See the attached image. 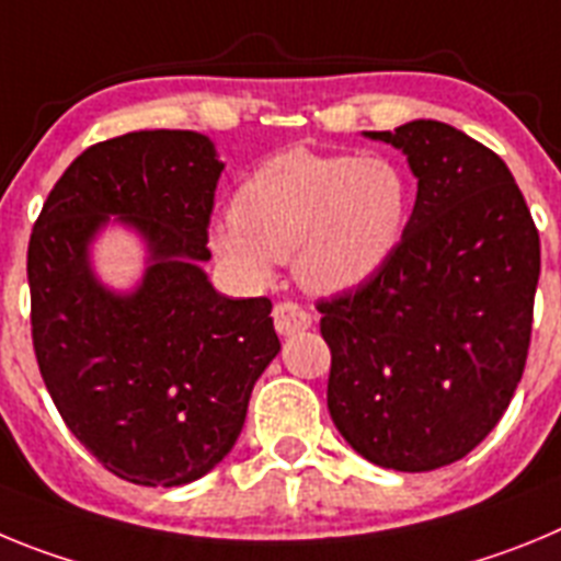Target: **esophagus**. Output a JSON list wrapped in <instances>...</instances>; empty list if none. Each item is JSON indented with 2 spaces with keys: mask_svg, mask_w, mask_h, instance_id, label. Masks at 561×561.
I'll list each match as a JSON object with an SVG mask.
<instances>
[{
  "mask_svg": "<svg viewBox=\"0 0 561 561\" xmlns=\"http://www.w3.org/2000/svg\"><path fill=\"white\" fill-rule=\"evenodd\" d=\"M275 331L280 336L297 334V331H306L311 325V314L304 309V306L291 304V300H284V304H277L275 311Z\"/></svg>",
  "mask_w": 561,
  "mask_h": 561,
  "instance_id": "34e87169",
  "label": "esophagus"
}]
</instances>
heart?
Wrapping results in <instances>:
<instances>
[{"label": "heart", "instance_id": "1", "mask_svg": "<svg viewBox=\"0 0 561 561\" xmlns=\"http://www.w3.org/2000/svg\"><path fill=\"white\" fill-rule=\"evenodd\" d=\"M410 205L408 173L388 157L289 148L238 185L232 221L210 232V247L244 284L266 286L275 261L291 257L306 289L340 295L388 264Z\"/></svg>", "mask_w": 561, "mask_h": 561}]
</instances>
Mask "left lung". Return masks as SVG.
Listing matches in <instances>:
<instances>
[{
  "mask_svg": "<svg viewBox=\"0 0 561 561\" xmlns=\"http://www.w3.org/2000/svg\"><path fill=\"white\" fill-rule=\"evenodd\" d=\"M365 137L408 157L419 193L388 264L317 304L329 413L370 463L430 472L472 453L523 379L539 232L508 165L469 134L413 121Z\"/></svg>",
  "mask_w": 561,
  "mask_h": 561,
  "instance_id": "8db88e82",
  "label": "left lung"
}]
</instances>
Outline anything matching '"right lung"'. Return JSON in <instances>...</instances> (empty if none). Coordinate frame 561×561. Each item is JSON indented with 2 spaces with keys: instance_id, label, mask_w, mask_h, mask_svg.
<instances>
[{
  "instance_id": "add662e5",
  "label": "right lung",
  "mask_w": 561,
  "mask_h": 561,
  "mask_svg": "<svg viewBox=\"0 0 561 561\" xmlns=\"http://www.w3.org/2000/svg\"><path fill=\"white\" fill-rule=\"evenodd\" d=\"M221 171L205 134H123L64 171L30 236L42 379L69 433L128 483L185 485L221 463L280 351L270 300L219 295L202 270ZM112 215L149 252L131 293L91 270Z\"/></svg>"
}]
</instances>
